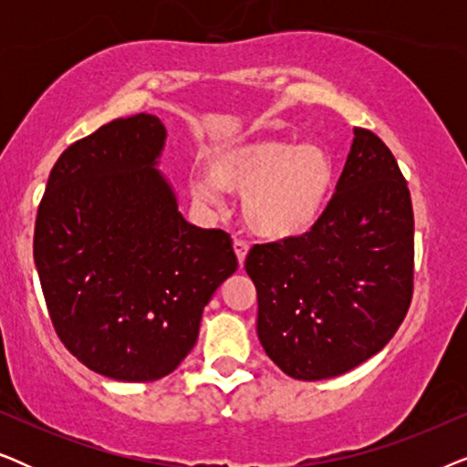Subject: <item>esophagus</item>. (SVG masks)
I'll return each mask as SVG.
<instances>
[{
  "instance_id": "1",
  "label": "esophagus",
  "mask_w": 467,
  "mask_h": 467,
  "mask_svg": "<svg viewBox=\"0 0 467 467\" xmlns=\"http://www.w3.org/2000/svg\"><path fill=\"white\" fill-rule=\"evenodd\" d=\"M234 251H235V257H238V264L242 267V265H244L246 254H248V244H246V242H242V240H235L234 242Z\"/></svg>"
}]
</instances>
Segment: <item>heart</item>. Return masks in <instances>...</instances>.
Listing matches in <instances>:
<instances>
[{
    "label": "heart",
    "instance_id": "1",
    "mask_svg": "<svg viewBox=\"0 0 467 467\" xmlns=\"http://www.w3.org/2000/svg\"><path fill=\"white\" fill-rule=\"evenodd\" d=\"M207 176H191L189 193L202 206L219 203V189L242 195L248 232L267 242L310 234L327 213L337 174L323 146L285 138L225 142L208 155Z\"/></svg>",
    "mask_w": 467,
    "mask_h": 467
}]
</instances>
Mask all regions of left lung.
<instances>
[{"instance_id": "obj_1", "label": "left lung", "mask_w": 467, "mask_h": 467, "mask_svg": "<svg viewBox=\"0 0 467 467\" xmlns=\"http://www.w3.org/2000/svg\"><path fill=\"white\" fill-rule=\"evenodd\" d=\"M412 265L410 191L385 142L355 130L318 225L302 238L253 246L246 257L265 355L297 380L357 368L404 321Z\"/></svg>"}]
</instances>
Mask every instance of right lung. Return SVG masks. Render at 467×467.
Instances as JSON below:
<instances>
[{
  "label": "right lung",
  "instance_id": "obj_1",
  "mask_svg": "<svg viewBox=\"0 0 467 467\" xmlns=\"http://www.w3.org/2000/svg\"><path fill=\"white\" fill-rule=\"evenodd\" d=\"M165 138L155 114L101 125L61 152L37 208L34 261L57 334L88 369L123 382L174 372L238 270L229 235L178 210L159 170Z\"/></svg>",
  "mask_w": 467,
  "mask_h": 467
}]
</instances>
